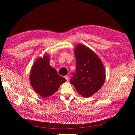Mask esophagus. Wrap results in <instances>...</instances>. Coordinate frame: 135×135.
Segmentation results:
<instances>
[{"label": "esophagus", "mask_w": 135, "mask_h": 135, "mask_svg": "<svg viewBox=\"0 0 135 135\" xmlns=\"http://www.w3.org/2000/svg\"><path fill=\"white\" fill-rule=\"evenodd\" d=\"M65 78L66 79L67 81H69V76H68V75H66V76H65Z\"/></svg>", "instance_id": "obj_1"}]
</instances>
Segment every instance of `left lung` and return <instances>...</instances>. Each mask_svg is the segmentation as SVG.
Masks as SVG:
<instances>
[{
	"mask_svg": "<svg viewBox=\"0 0 135 135\" xmlns=\"http://www.w3.org/2000/svg\"><path fill=\"white\" fill-rule=\"evenodd\" d=\"M76 71L70 83L84 97H89L103 86L105 71L103 62L91 49L79 44L74 50Z\"/></svg>",
	"mask_w": 135,
	"mask_h": 135,
	"instance_id": "8db88e82",
	"label": "left lung"
}]
</instances>
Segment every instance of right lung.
Here are the masks:
<instances>
[{"label": "right lung", "mask_w": 135, "mask_h": 135, "mask_svg": "<svg viewBox=\"0 0 135 135\" xmlns=\"http://www.w3.org/2000/svg\"><path fill=\"white\" fill-rule=\"evenodd\" d=\"M30 80L32 88L43 97L52 95L66 81L50 66V57L46 54L43 58H38L32 65Z\"/></svg>", "instance_id": "obj_1"}]
</instances>
